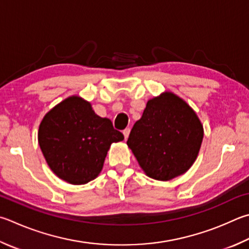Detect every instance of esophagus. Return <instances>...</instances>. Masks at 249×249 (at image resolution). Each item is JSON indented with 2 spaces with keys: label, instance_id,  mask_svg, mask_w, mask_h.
<instances>
[{
  "label": "esophagus",
  "instance_id": "1",
  "mask_svg": "<svg viewBox=\"0 0 249 249\" xmlns=\"http://www.w3.org/2000/svg\"><path fill=\"white\" fill-rule=\"evenodd\" d=\"M129 133H130V128L128 127V128H125L124 130H123V134H124V137H125V139H127L128 138V135H129Z\"/></svg>",
  "mask_w": 249,
  "mask_h": 249
}]
</instances>
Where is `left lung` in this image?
I'll list each match as a JSON object with an SVG mask.
<instances>
[{
    "mask_svg": "<svg viewBox=\"0 0 249 249\" xmlns=\"http://www.w3.org/2000/svg\"><path fill=\"white\" fill-rule=\"evenodd\" d=\"M203 137L202 125L186 102L171 92L147 102L127 139L149 178L169 180L195 162Z\"/></svg>",
    "mask_w": 249,
    "mask_h": 249,
    "instance_id": "obj_1",
    "label": "left lung"
}]
</instances>
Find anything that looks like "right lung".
<instances>
[{
	"label": "right lung",
	"instance_id": "add662e5",
	"mask_svg": "<svg viewBox=\"0 0 249 249\" xmlns=\"http://www.w3.org/2000/svg\"><path fill=\"white\" fill-rule=\"evenodd\" d=\"M123 139L109 119L97 115L90 103L79 97L67 98L48 112L38 133L50 168L75 185L96 178L111 143Z\"/></svg>",
	"mask_w": 249,
	"mask_h": 249
}]
</instances>
